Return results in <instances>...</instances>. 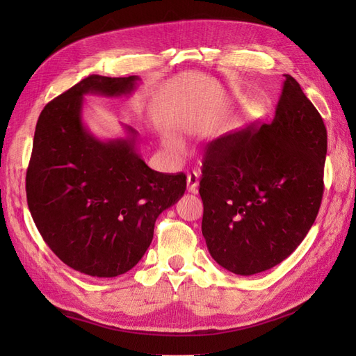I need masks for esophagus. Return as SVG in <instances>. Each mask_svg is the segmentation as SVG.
I'll return each instance as SVG.
<instances>
[{
	"label": "esophagus",
	"instance_id": "obj_1",
	"mask_svg": "<svg viewBox=\"0 0 356 356\" xmlns=\"http://www.w3.org/2000/svg\"><path fill=\"white\" fill-rule=\"evenodd\" d=\"M197 187H199V174L197 172H188L187 174V190L190 193H197Z\"/></svg>",
	"mask_w": 356,
	"mask_h": 356
}]
</instances>
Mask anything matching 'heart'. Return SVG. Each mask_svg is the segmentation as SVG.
Listing matches in <instances>:
<instances>
[{"mask_svg":"<svg viewBox=\"0 0 356 356\" xmlns=\"http://www.w3.org/2000/svg\"><path fill=\"white\" fill-rule=\"evenodd\" d=\"M165 144H166L169 148L175 149V152H182V149H184V145H182V143H179L178 139L172 138V136H168V138L165 139Z\"/></svg>","mask_w":356,"mask_h":356,"instance_id":"1","label":"heart"}]
</instances>
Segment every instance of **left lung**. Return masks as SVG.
I'll return each mask as SVG.
<instances>
[{"label":"left lung","instance_id":"obj_1","mask_svg":"<svg viewBox=\"0 0 356 356\" xmlns=\"http://www.w3.org/2000/svg\"><path fill=\"white\" fill-rule=\"evenodd\" d=\"M327 129L285 74L272 123L213 141L203 161L202 233L225 270L251 276L296 251L324 193Z\"/></svg>","mask_w":356,"mask_h":356}]
</instances>
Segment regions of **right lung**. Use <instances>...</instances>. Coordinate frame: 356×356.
<instances>
[{
  "mask_svg": "<svg viewBox=\"0 0 356 356\" xmlns=\"http://www.w3.org/2000/svg\"><path fill=\"white\" fill-rule=\"evenodd\" d=\"M138 75H89L50 101L35 126L26 172L28 207L42 239L80 273L131 270L153 241L159 215L184 195L186 175L156 172L138 153V134L96 138L83 122L84 95H132Z\"/></svg>",
  "mask_w": 356,
  "mask_h": 356,
  "instance_id": "1",
  "label": "right lung"
}]
</instances>
